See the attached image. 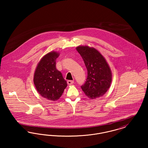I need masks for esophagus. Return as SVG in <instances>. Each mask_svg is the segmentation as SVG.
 Here are the masks:
<instances>
[{"label":"esophagus","instance_id":"1","mask_svg":"<svg viewBox=\"0 0 148 148\" xmlns=\"http://www.w3.org/2000/svg\"><path fill=\"white\" fill-rule=\"evenodd\" d=\"M67 83L68 85H71L73 84L74 83V81L73 80H68L67 82Z\"/></svg>","mask_w":148,"mask_h":148}]
</instances>
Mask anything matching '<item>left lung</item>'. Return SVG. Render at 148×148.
Here are the masks:
<instances>
[{
  "mask_svg": "<svg viewBox=\"0 0 148 148\" xmlns=\"http://www.w3.org/2000/svg\"><path fill=\"white\" fill-rule=\"evenodd\" d=\"M82 57L88 71L84 84L81 88L85 94L91 99L102 97L110 88L112 74L106 59L93 47L80 45L76 48Z\"/></svg>",
  "mask_w": 148,
  "mask_h": 148,
  "instance_id": "left-lung-1",
  "label": "left lung"
}]
</instances>
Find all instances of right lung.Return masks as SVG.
I'll return each instance as SVG.
<instances>
[{"label":"right lung","instance_id":"1","mask_svg":"<svg viewBox=\"0 0 148 148\" xmlns=\"http://www.w3.org/2000/svg\"><path fill=\"white\" fill-rule=\"evenodd\" d=\"M59 54L54 51L45 54L38 64L34 74L33 81L37 92L51 101L60 98L67 86L61 72L56 69V59Z\"/></svg>","mask_w":148,"mask_h":148}]
</instances>
